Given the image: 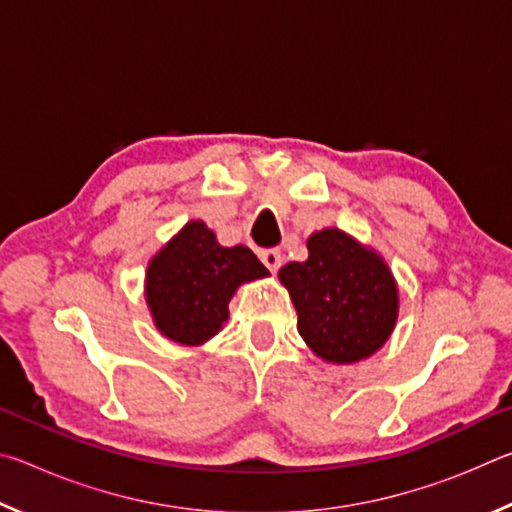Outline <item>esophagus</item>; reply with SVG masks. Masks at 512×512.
Masks as SVG:
<instances>
[{
  "mask_svg": "<svg viewBox=\"0 0 512 512\" xmlns=\"http://www.w3.org/2000/svg\"><path fill=\"white\" fill-rule=\"evenodd\" d=\"M259 259H262L264 266H266L271 273H275L277 268L282 266V253H280V250H275V248L262 250V253H259Z\"/></svg>",
  "mask_w": 512,
  "mask_h": 512,
  "instance_id": "34e87169",
  "label": "esophagus"
}]
</instances>
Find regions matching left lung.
<instances>
[{"instance_id": "1", "label": "left lung", "mask_w": 512, "mask_h": 512, "mask_svg": "<svg viewBox=\"0 0 512 512\" xmlns=\"http://www.w3.org/2000/svg\"><path fill=\"white\" fill-rule=\"evenodd\" d=\"M309 257L280 268L298 311V332L329 363H357L375 354L395 329L400 296L391 268L372 248L339 228L307 239Z\"/></svg>"}]
</instances>
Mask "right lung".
I'll list each match as a JSON object with an SVG mask.
<instances>
[{
	"label": "right lung",
	"mask_w": 512,
	"mask_h": 512,
	"mask_svg": "<svg viewBox=\"0 0 512 512\" xmlns=\"http://www.w3.org/2000/svg\"><path fill=\"white\" fill-rule=\"evenodd\" d=\"M248 246L225 248L203 221H189L146 268V305L158 332L180 345H203L228 320L244 282L266 277Z\"/></svg>",
	"instance_id": "obj_1"
}]
</instances>
